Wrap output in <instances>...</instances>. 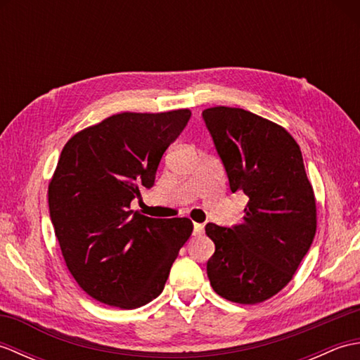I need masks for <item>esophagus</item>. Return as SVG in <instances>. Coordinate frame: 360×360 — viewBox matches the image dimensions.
Segmentation results:
<instances>
[{
    "mask_svg": "<svg viewBox=\"0 0 360 360\" xmlns=\"http://www.w3.org/2000/svg\"><path fill=\"white\" fill-rule=\"evenodd\" d=\"M204 232V224L193 223V235H201Z\"/></svg>",
    "mask_w": 360,
    "mask_h": 360,
    "instance_id": "obj_1",
    "label": "esophagus"
}]
</instances>
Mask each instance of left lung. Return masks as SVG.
Wrapping results in <instances>:
<instances>
[{
	"mask_svg": "<svg viewBox=\"0 0 360 360\" xmlns=\"http://www.w3.org/2000/svg\"><path fill=\"white\" fill-rule=\"evenodd\" d=\"M232 193L249 202L244 223H209L215 243L207 262L213 290L243 304L264 302L285 288L316 235V200L302 151L285 128L229 106L202 111Z\"/></svg>",
	"mask_w": 360,
	"mask_h": 360,
	"instance_id": "1",
	"label": "left lung"
}]
</instances>
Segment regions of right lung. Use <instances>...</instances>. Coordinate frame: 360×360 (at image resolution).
<instances>
[{
  "label": "right lung",
  "instance_id": "obj_1",
  "mask_svg": "<svg viewBox=\"0 0 360 360\" xmlns=\"http://www.w3.org/2000/svg\"><path fill=\"white\" fill-rule=\"evenodd\" d=\"M192 112H122L65 145L49 184L51 221L75 281L96 300L134 309L162 292L188 218L129 210L139 187L155 184L160 158Z\"/></svg>",
  "mask_w": 360,
  "mask_h": 360
}]
</instances>
